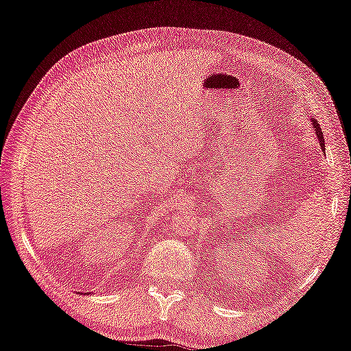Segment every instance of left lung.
<instances>
[{"label": "left lung", "mask_w": 351, "mask_h": 351, "mask_svg": "<svg viewBox=\"0 0 351 351\" xmlns=\"http://www.w3.org/2000/svg\"><path fill=\"white\" fill-rule=\"evenodd\" d=\"M311 121H313V130L315 131V136H317V141H319V143H320V148L324 149V152H325V138H324V132H322L319 123H317V121H315L314 119H311Z\"/></svg>", "instance_id": "obj_1"}]
</instances>
